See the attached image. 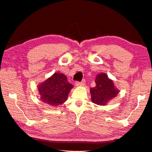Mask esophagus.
<instances>
[{
	"label": "esophagus",
	"instance_id": "1",
	"mask_svg": "<svg viewBox=\"0 0 152 152\" xmlns=\"http://www.w3.org/2000/svg\"><path fill=\"white\" fill-rule=\"evenodd\" d=\"M85 80H83L82 82H76V86H84L85 85Z\"/></svg>",
	"mask_w": 152,
	"mask_h": 152
}]
</instances>
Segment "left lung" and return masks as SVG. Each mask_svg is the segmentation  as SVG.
Wrapping results in <instances>:
<instances>
[{
    "mask_svg": "<svg viewBox=\"0 0 152 152\" xmlns=\"http://www.w3.org/2000/svg\"><path fill=\"white\" fill-rule=\"evenodd\" d=\"M95 82L96 86L90 90L93 103L104 106L119 93V90L114 86L112 80L105 73L98 74Z\"/></svg>",
    "mask_w": 152,
    "mask_h": 152,
    "instance_id": "left-lung-1",
    "label": "left lung"
}]
</instances>
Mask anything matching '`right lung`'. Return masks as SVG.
I'll return each mask as SVG.
<instances>
[{"label": "right lung", "instance_id": "add662e5", "mask_svg": "<svg viewBox=\"0 0 152 152\" xmlns=\"http://www.w3.org/2000/svg\"><path fill=\"white\" fill-rule=\"evenodd\" d=\"M72 88L73 85L68 82L67 77L61 73H54L38 86L40 100L53 106L64 103Z\"/></svg>", "mask_w": 152, "mask_h": 152}]
</instances>
